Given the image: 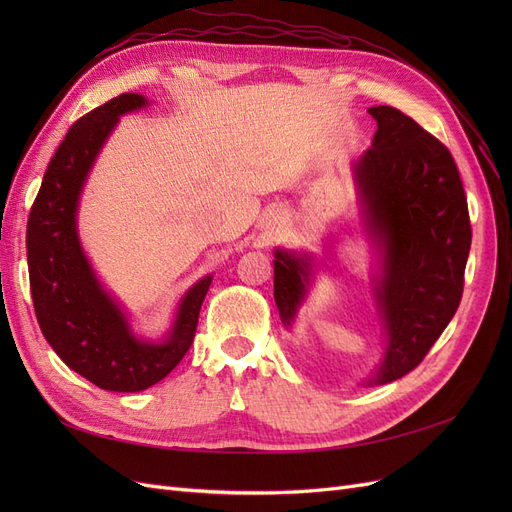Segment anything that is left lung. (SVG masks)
<instances>
[{"label":"left lung","mask_w":512,"mask_h":512,"mask_svg":"<svg viewBox=\"0 0 512 512\" xmlns=\"http://www.w3.org/2000/svg\"><path fill=\"white\" fill-rule=\"evenodd\" d=\"M378 130L354 164L363 226L380 252L374 297L386 331L376 374L399 380L425 359L463 294L472 226L457 164L436 136L393 106H374ZM307 254L275 250L273 297L290 327L307 294Z\"/></svg>","instance_id":"left-lung-1"}]
</instances>
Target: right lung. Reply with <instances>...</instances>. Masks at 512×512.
I'll return each instance as SVG.
<instances>
[{
    "instance_id": "obj_1",
    "label": "right lung",
    "mask_w": 512,
    "mask_h": 512,
    "mask_svg": "<svg viewBox=\"0 0 512 512\" xmlns=\"http://www.w3.org/2000/svg\"><path fill=\"white\" fill-rule=\"evenodd\" d=\"M145 104L143 96L121 94L76 121L46 168L27 220L29 288L42 335L76 374L117 393L145 391L179 365L211 286V275L198 280L181 299L164 342H147L134 335L81 247L76 207L89 168L119 115Z\"/></svg>"
}]
</instances>
